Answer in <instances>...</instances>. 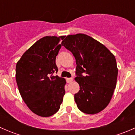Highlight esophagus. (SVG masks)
Instances as JSON below:
<instances>
[{"mask_svg":"<svg viewBox=\"0 0 135 135\" xmlns=\"http://www.w3.org/2000/svg\"><path fill=\"white\" fill-rule=\"evenodd\" d=\"M73 81V78H66V81L68 83H70Z\"/></svg>","mask_w":135,"mask_h":135,"instance_id":"esophagus-1","label":"esophagus"}]
</instances>
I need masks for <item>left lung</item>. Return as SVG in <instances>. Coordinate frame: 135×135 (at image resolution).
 <instances>
[{"instance_id": "left-lung-1", "label": "left lung", "mask_w": 135, "mask_h": 135, "mask_svg": "<svg viewBox=\"0 0 135 135\" xmlns=\"http://www.w3.org/2000/svg\"><path fill=\"white\" fill-rule=\"evenodd\" d=\"M61 44L76 59L74 80L80 85L74 95L78 108L85 114L100 112L110 103L116 86L115 56L104 45L85 34L68 35Z\"/></svg>"}]
</instances>
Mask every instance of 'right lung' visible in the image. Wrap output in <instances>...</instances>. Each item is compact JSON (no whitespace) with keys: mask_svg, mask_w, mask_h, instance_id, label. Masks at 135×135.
Wrapping results in <instances>:
<instances>
[{"mask_svg":"<svg viewBox=\"0 0 135 135\" xmlns=\"http://www.w3.org/2000/svg\"><path fill=\"white\" fill-rule=\"evenodd\" d=\"M65 36H44L23 54L16 67V78L23 100L33 113L50 117L59 110L66 80L54 76L55 59Z\"/></svg>","mask_w":135,"mask_h":135,"instance_id":"obj_1","label":"right lung"}]
</instances>
